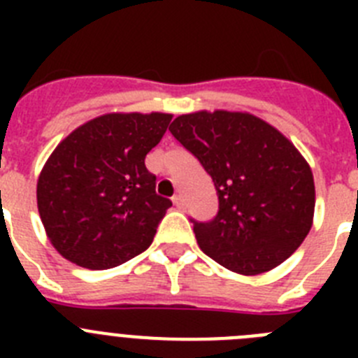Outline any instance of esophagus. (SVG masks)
<instances>
[{
    "mask_svg": "<svg viewBox=\"0 0 358 358\" xmlns=\"http://www.w3.org/2000/svg\"><path fill=\"white\" fill-rule=\"evenodd\" d=\"M172 202H173V206H176L177 210H182V208H185V201H182L181 195H173Z\"/></svg>",
    "mask_w": 358,
    "mask_h": 358,
    "instance_id": "obj_1",
    "label": "esophagus"
}]
</instances>
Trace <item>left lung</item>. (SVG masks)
<instances>
[{
  "mask_svg": "<svg viewBox=\"0 0 358 358\" xmlns=\"http://www.w3.org/2000/svg\"><path fill=\"white\" fill-rule=\"evenodd\" d=\"M170 132L213 179L218 213L194 222L199 248L243 276L267 273L303 243L314 222L310 164L271 123L249 113L197 110Z\"/></svg>",
  "mask_w": 358,
  "mask_h": 358,
  "instance_id": "8db88e82",
  "label": "left lung"
}]
</instances>
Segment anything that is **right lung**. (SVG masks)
Returning <instances> with one entry per match:
<instances>
[{
    "label": "right lung",
    "mask_w": 358,
    "mask_h": 358,
    "mask_svg": "<svg viewBox=\"0 0 358 358\" xmlns=\"http://www.w3.org/2000/svg\"><path fill=\"white\" fill-rule=\"evenodd\" d=\"M170 120L166 113H109L57 145L37 181V208L66 260L103 271L150 245L172 202L156 194L145 156Z\"/></svg>",
    "instance_id": "1"
}]
</instances>
